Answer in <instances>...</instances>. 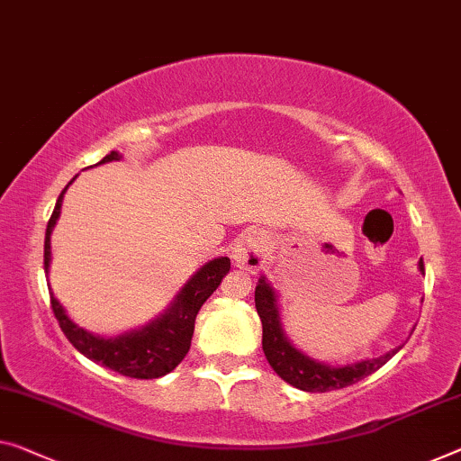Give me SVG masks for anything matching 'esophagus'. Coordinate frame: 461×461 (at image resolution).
<instances>
[{
    "mask_svg": "<svg viewBox=\"0 0 461 461\" xmlns=\"http://www.w3.org/2000/svg\"><path fill=\"white\" fill-rule=\"evenodd\" d=\"M266 259H267L266 237L255 229H247L245 232H240V237L235 243V249H232V261H235V266L240 267V270L255 274L264 267Z\"/></svg>",
    "mask_w": 461,
    "mask_h": 461,
    "instance_id": "34e87169",
    "label": "esophagus"
}]
</instances>
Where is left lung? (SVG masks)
<instances>
[{
	"mask_svg": "<svg viewBox=\"0 0 461 461\" xmlns=\"http://www.w3.org/2000/svg\"><path fill=\"white\" fill-rule=\"evenodd\" d=\"M419 270L424 274L422 258L419 261ZM255 309L261 320V328H264V336H261V346H264V354L270 363L272 369L280 375L286 384L294 385L303 392H331V389L348 387L357 381L365 379L366 375L381 369L389 358L398 352L402 346L393 348L392 352L384 354L379 358L360 360V363L346 365V366H330L325 363H317L315 358L303 354L299 348H294L286 338L285 330L280 323V311H278V299H276L274 288L267 285L266 278H259V285L255 286Z\"/></svg>",
	"mask_w": 461,
	"mask_h": 461,
	"instance_id": "obj_1",
	"label": "left lung"
}]
</instances>
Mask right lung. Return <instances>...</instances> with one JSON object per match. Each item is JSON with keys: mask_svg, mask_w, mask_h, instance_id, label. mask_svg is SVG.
<instances>
[{"mask_svg": "<svg viewBox=\"0 0 461 461\" xmlns=\"http://www.w3.org/2000/svg\"><path fill=\"white\" fill-rule=\"evenodd\" d=\"M111 160H122V154L113 150L107 154L98 165ZM76 179V176H74ZM72 179V181H74ZM68 183L66 189L61 191L55 203V210L47 222L45 232V272L49 276V264H51V232L61 214L63 194L72 185ZM230 270L229 258H216L202 266L187 285L181 288V293L175 296V301L168 304L165 313L154 317L150 323L141 325L138 330L125 331L122 336L101 338L86 331L80 325H76L66 311L55 299L51 293V307L58 317L59 328L66 338L72 342L77 352L84 357L95 360V363L107 366L119 375L133 379H158L162 375L171 373L176 365L185 358L191 346V336H194L195 317L202 304L208 301V296L221 286V282Z\"/></svg>", "mask_w": 461, "mask_h": 461, "instance_id": "right-lung-1", "label": "right lung"}]
</instances>
